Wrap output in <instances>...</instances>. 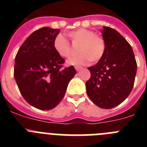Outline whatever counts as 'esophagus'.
Returning <instances> with one entry per match:
<instances>
[{"label":"esophagus","mask_w":147,"mask_h":147,"mask_svg":"<svg viewBox=\"0 0 147 147\" xmlns=\"http://www.w3.org/2000/svg\"><path fill=\"white\" fill-rule=\"evenodd\" d=\"M82 68V67H80V66H76V67H75V69H76L77 71H80Z\"/></svg>","instance_id":"34e87169"}]
</instances>
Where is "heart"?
<instances>
[{
    "instance_id": "b5f03b06",
    "label": "heart",
    "mask_w": 147,
    "mask_h": 147,
    "mask_svg": "<svg viewBox=\"0 0 147 147\" xmlns=\"http://www.w3.org/2000/svg\"><path fill=\"white\" fill-rule=\"evenodd\" d=\"M73 43H80L77 48L79 54L71 57L67 63L71 65H85L90 60L97 62L104 57L106 51V43L103 37L93 30L79 28L67 33ZM54 50L62 57H68L71 54L69 42L62 35L58 34L53 42Z\"/></svg>"
}]
</instances>
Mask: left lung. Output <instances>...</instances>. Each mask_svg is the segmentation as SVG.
I'll list each match as a JSON object with an SVG mask.
<instances>
[{"label":"left lung","mask_w":147,"mask_h":147,"mask_svg":"<svg viewBox=\"0 0 147 147\" xmlns=\"http://www.w3.org/2000/svg\"><path fill=\"white\" fill-rule=\"evenodd\" d=\"M102 33L106 51L96 64L88 67L91 76L85 85L95 105L110 109L124 102L132 91L137 62L131 45L116 30L103 26Z\"/></svg>","instance_id":"1"}]
</instances>
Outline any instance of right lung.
Wrapping results in <instances>:
<instances>
[{"instance_id": "obj_1", "label": "right lung", "mask_w": 147, "mask_h": 147, "mask_svg": "<svg viewBox=\"0 0 147 147\" xmlns=\"http://www.w3.org/2000/svg\"><path fill=\"white\" fill-rule=\"evenodd\" d=\"M59 29L43 27L24 41L15 57L14 76L24 99L33 107L49 110L61 102L76 74L74 66L63 68L65 59L53 47Z\"/></svg>"}]
</instances>
